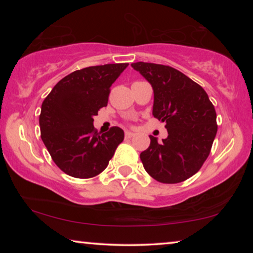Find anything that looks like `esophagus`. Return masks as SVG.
<instances>
[{
    "mask_svg": "<svg viewBox=\"0 0 253 253\" xmlns=\"http://www.w3.org/2000/svg\"><path fill=\"white\" fill-rule=\"evenodd\" d=\"M133 136H134V133L130 132V131H126V139H129V138L133 137Z\"/></svg>",
    "mask_w": 253,
    "mask_h": 253,
    "instance_id": "34e87169",
    "label": "esophagus"
}]
</instances>
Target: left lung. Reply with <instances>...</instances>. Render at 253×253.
Masks as SVG:
<instances>
[{"instance_id": "8db88e82", "label": "left lung", "mask_w": 253, "mask_h": 253, "mask_svg": "<svg viewBox=\"0 0 253 253\" xmlns=\"http://www.w3.org/2000/svg\"><path fill=\"white\" fill-rule=\"evenodd\" d=\"M134 70L154 92L153 116L166 123L168 137L140 153L145 170L158 182L175 184L202 168L217 131L216 113L202 86L169 65L136 62Z\"/></svg>"}]
</instances>
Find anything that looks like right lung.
I'll return each instance as SVG.
<instances>
[{
  "label": "right lung",
  "mask_w": 253,
  "mask_h": 253,
  "mask_svg": "<svg viewBox=\"0 0 253 253\" xmlns=\"http://www.w3.org/2000/svg\"><path fill=\"white\" fill-rule=\"evenodd\" d=\"M127 63L95 65L61 79L43 100L39 116L41 139L55 165L76 178H91L108 166L124 139L123 130L100 134L93 116L108 103L110 86Z\"/></svg>",
  "instance_id": "obj_1"
}]
</instances>
